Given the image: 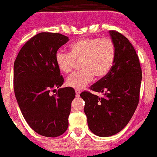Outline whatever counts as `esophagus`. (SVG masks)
I'll return each instance as SVG.
<instances>
[{
    "instance_id": "1",
    "label": "esophagus",
    "mask_w": 157,
    "mask_h": 157,
    "mask_svg": "<svg viewBox=\"0 0 157 157\" xmlns=\"http://www.w3.org/2000/svg\"><path fill=\"white\" fill-rule=\"evenodd\" d=\"M75 93H76V96L78 97L80 95V91L79 90H75Z\"/></svg>"
}]
</instances>
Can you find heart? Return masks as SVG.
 Wrapping results in <instances>:
<instances>
[{
  "label": "heart",
  "mask_w": 157,
  "mask_h": 157,
  "mask_svg": "<svg viewBox=\"0 0 157 157\" xmlns=\"http://www.w3.org/2000/svg\"><path fill=\"white\" fill-rule=\"evenodd\" d=\"M69 52L58 51L55 62L58 69L69 74L76 62H79L81 70L71 74L66 80L68 87L81 90L87 86L95 76L102 78L111 69L115 57V47L110 38L88 37L72 43Z\"/></svg>",
  "instance_id": "b5f03b06"
}]
</instances>
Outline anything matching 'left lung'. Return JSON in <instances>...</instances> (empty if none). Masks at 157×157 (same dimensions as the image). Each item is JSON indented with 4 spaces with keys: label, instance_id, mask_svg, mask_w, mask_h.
Here are the masks:
<instances>
[{
    "label": "left lung",
    "instance_id": "left-lung-1",
    "mask_svg": "<svg viewBox=\"0 0 157 157\" xmlns=\"http://www.w3.org/2000/svg\"><path fill=\"white\" fill-rule=\"evenodd\" d=\"M115 47V61L109 74L80 94L84 100V113L93 133L101 137L114 136L129 123L139 103L142 71L132 44L116 31H109Z\"/></svg>",
    "mask_w": 157,
    "mask_h": 157
}]
</instances>
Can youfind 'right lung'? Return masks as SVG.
<instances>
[{"label": "right lung", "mask_w": 157, "mask_h": 157, "mask_svg": "<svg viewBox=\"0 0 157 157\" xmlns=\"http://www.w3.org/2000/svg\"><path fill=\"white\" fill-rule=\"evenodd\" d=\"M67 41L60 33H38L25 43L14 62V92L21 114L35 132L46 137L59 136L68 127L75 91L60 88L63 78L55 62L57 51ZM56 87L52 96L50 91Z\"/></svg>", "instance_id": "obj_1"}]
</instances>
